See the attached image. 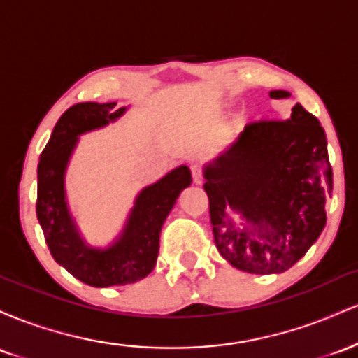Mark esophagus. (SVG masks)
I'll use <instances>...</instances> for the list:
<instances>
[{
  "label": "esophagus",
  "instance_id": "obj_1",
  "mask_svg": "<svg viewBox=\"0 0 358 358\" xmlns=\"http://www.w3.org/2000/svg\"><path fill=\"white\" fill-rule=\"evenodd\" d=\"M192 178H193V183H195V185H202L203 183V171L199 165L192 166Z\"/></svg>",
  "mask_w": 358,
  "mask_h": 358
}]
</instances>
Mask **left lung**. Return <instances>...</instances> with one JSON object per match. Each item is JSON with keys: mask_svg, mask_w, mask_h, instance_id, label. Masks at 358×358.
Wrapping results in <instances>:
<instances>
[{"mask_svg": "<svg viewBox=\"0 0 358 358\" xmlns=\"http://www.w3.org/2000/svg\"><path fill=\"white\" fill-rule=\"evenodd\" d=\"M273 99L289 97L271 90ZM213 239L220 256L250 274L285 273L327 224L334 190L327 136L301 104L286 121H259L203 168ZM245 224L237 228L227 208Z\"/></svg>", "mask_w": 358, "mask_h": 358, "instance_id": "1", "label": "left lung"}]
</instances>
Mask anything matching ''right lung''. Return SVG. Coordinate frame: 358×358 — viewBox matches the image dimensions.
<instances>
[{
    "instance_id": "add662e5",
    "label": "right lung",
    "mask_w": 358,
    "mask_h": 358,
    "mask_svg": "<svg viewBox=\"0 0 358 358\" xmlns=\"http://www.w3.org/2000/svg\"><path fill=\"white\" fill-rule=\"evenodd\" d=\"M126 108L116 102H80L62 114L38 162L36 217L52 257L73 278L94 287L124 286L146 278L156 264L163 222L192 183L187 165L143 188L124 229L109 248H92L82 239L65 199V170L79 136L117 121Z\"/></svg>"
}]
</instances>
